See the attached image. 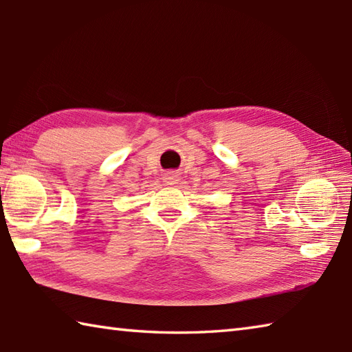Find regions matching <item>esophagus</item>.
Segmentation results:
<instances>
[{
  "instance_id": "esophagus-1",
  "label": "esophagus",
  "mask_w": 352,
  "mask_h": 352,
  "mask_svg": "<svg viewBox=\"0 0 352 352\" xmlns=\"http://www.w3.org/2000/svg\"><path fill=\"white\" fill-rule=\"evenodd\" d=\"M163 180L166 184H175L178 182V174L174 170L166 172V174H164V177H163Z\"/></svg>"
}]
</instances>
